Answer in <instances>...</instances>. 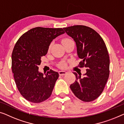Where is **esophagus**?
<instances>
[{"instance_id":"1","label":"esophagus","mask_w":124,"mask_h":124,"mask_svg":"<svg viewBox=\"0 0 124 124\" xmlns=\"http://www.w3.org/2000/svg\"><path fill=\"white\" fill-rule=\"evenodd\" d=\"M67 74V72H66V71H59V75L61 76H62V75H66Z\"/></svg>"}]
</instances>
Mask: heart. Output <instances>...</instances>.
Returning <instances> with one entry per match:
<instances>
[{
	"label": "heart",
	"mask_w": 124,
	"mask_h": 124,
	"mask_svg": "<svg viewBox=\"0 0 124 124\" xmlns=\"http://www.w3.org/2000/svg\"><path fill=\"white\" fill-rule=\"evenodd\" d=\"M71 40H72L69 39V38H64V39H62V43L63 45V44H66V43L69 42V41H70ZM65 66H66V64H65V63H61L60 65L61 67H65Z\"/></svg>",
	"instance_id": "b5f03b06"
}]
</instances>
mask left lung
Instances as JSON below:
<instances>
[{"instance_id": "8db88e82", "label": "left lung", "mask_w": 124, "mask_h": 124, "mask_svg": "<svg viewBox=\"0 0 124 124\" xmlns=\"http://www.w3.org/2000/svg\"><path fill=\"white\" fill-rule=\"evenodd\" d=\"M67 35L74 39L77 46L78 66L86 68V74L74 72L75 81L70 85L75 95L84 102H91L103 91L109 75V57L102 38L94 30L84 25L64 27Z\"/></svg>"}]
</instances>
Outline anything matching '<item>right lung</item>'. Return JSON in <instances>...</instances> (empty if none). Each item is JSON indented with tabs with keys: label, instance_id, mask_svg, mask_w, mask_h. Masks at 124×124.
<instances>
[{
	"label": "right lung",
	"instance_id": "1",
	"mask_svg": "<svg viewBox=\"0 0 124 124\" xmlns=\"http://www.w3.org/2000/svg\"><path fill=\"white\" fill-rule=\"evenodd\" d=\"M64 33L62 28L35 27L24 33L16 43L12 71L18 91L29 102L38 103L51 95L58 73L50 70L44 76L38 66L52 40Z\"/></svg>",
	"mask_w": 124,
	"mask_h": 124
}]
</instances>
